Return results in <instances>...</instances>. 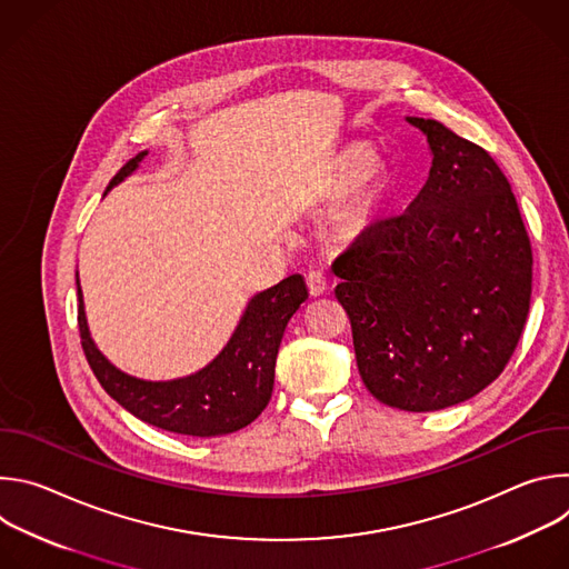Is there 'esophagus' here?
<instances>
[{
	"label": "esophagus",
	"instance_id": "esophagus-1",
	"mask_svg": "<svg viewBox=\"0 0 569 569\" xmlns=\"http://www.w3.org/2000/svg\"><path fill=\"white\" fill-rule=\"evenodd\" d=\"M306 283H308V292L312 297L323 295V292H327V288H329V279H327V274H323L321 270H310L308 277H306Z\"/></svg>",
	"mask_w": 569,
	"mask_h": 569
}]
</instances>
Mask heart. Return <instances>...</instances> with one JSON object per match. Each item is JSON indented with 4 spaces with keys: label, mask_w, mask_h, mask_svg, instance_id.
<instances>
[{
    "label": "heart",
    "mask_w": 569,
    "mask_h": 569,
    "mask_svg": "<svg viewBox=\"0 0 569 569\" xmlns=\"http://www.w3.org/2000/svg\"><path fill=\"white\" fill-rule=\"evenodd\" d=\"M367 167H369V154H367V150L356 148V150H351V152L345 157L340 176H342L345 180H347V178H356V176H360ZM362 209H365V196H362V198H356V200L340 213V229H349L351 224H356V220L360 218Z\"/></svg>",
    "instance_id": "b5f03b06"
}]
</instances>
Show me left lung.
Masks as SVG:
<instances>
[{
	"label": "left lung",
	"instance_id": "left-lung-1",
	"mask_svg": "<svg viewBox=\"0 0 569 569\" xmlns=\"http://www.w3.org/2000/svg\"><path fill=\"white\" fill-rule=\"evenodd\" d=\"M408 123L428 137V182L336 259V297L371 396L435 412L505 371L527 321L533 259L496 159L435 119Z\"/></svg>",
	"mask_w": 569,
	"mask_h": 569
}]
</instances>
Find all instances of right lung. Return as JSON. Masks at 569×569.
Returning a JSON list of instances; mask_svg holds the SVG:
<instances>
[{"label":"right lung","instance_id":"right-lung-1","mask_svg":"<svg viewBox=\"0 0 569 569\" xmlns=\"http://www.w3.org/2000/svg\"><path fill=\"white\" fill-rule=\"evenodd\" d=\"M141 150L112 178L108 191L132 176ZM78 277V272H76ZM78 288V331L86 358L101 387L132 417L154 428L189 437H220L250 426L272 398L274 365L290 317L308 299L306 281L292 274L257 292L224 349L200 371L173 380H143L117 369L94 345Z\"/></svg>","mask_w":569,"mask_h":569}]
</instances>
